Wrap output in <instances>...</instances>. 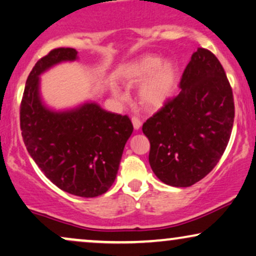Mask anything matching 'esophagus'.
Returning a JSON list of instances; mask_svg holds the SVG:
<instances>
[{
  "label": "esophagus",
  "instance_id": "34e87169",
  "mask_svg": "<svg viewBox=\"0 0 256 256\" xmlns=\"http://www.w3.org/2000/svg\"><path fill=\"white\" fill-rule=\"evenodd\" d=\"M132 123H133V127L135 130H138V129L141 128V126H142V123H141V121L138 118H132Z\"/></svg>",
  "mask_w": 256,
  "mask_h": 256
}]
</instances>
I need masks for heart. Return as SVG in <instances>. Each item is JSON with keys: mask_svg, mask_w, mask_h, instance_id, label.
<instances>
[{"mask_svg": "<svg viewBox=\"0 0 256 256\" xmlns=\"http://www.w3.org/2000/svg\"><path fill=\"white\" fill-rule=\"evenodd\" d=\"M126 80L129 83H144L138 88V100L147 109L162 108L174 96L179 83L178 68L171 60L162 62L160 56H144L135 60L127 68ZM112 92L120 98L118 88Z\"/></svg>", "mask_w": 256, "mask_h": 256, "instance_id": "1", "label": "heart"}]
</instances>
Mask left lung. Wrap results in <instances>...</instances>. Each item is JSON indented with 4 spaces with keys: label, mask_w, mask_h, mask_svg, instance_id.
Segmentation results:
<instances>
[{
    "label": "left lung",
    "mask_w": 256,
    "mask_h": 256,
    "mask_svg": "<svg viewBox=\"0 0 256 256\" xmlns=\"http://www.w3.org/2000/svg\"><path fill=\"white\" fill-rule=\"evenodd\" d=\"M178 96L148 118L150 165L167 185L188 188L217 165L234 124V98L226 72L210 51L198 48L180 80Z\"/></svg>",
    "instance_id": "obj_1"
}]
</instances>
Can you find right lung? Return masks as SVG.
Listing matches in <instances>:
<instances>
[{
    "instance_id": "add662e5",
    "label": "right lung",
    "mask_w": 256,
    "mask_h": 256,
    "mask_svg": "<svg viewBox=\"0 0 256 256\" xmlns=\"http://www.w3.org/2000/svg\"><path fill=\"white\" fill-rule=\"evenodd\" d=\"M77 59L74 48H56L36 62L24 86L20 126L28 153L50 180L68 194L92 198L115 182L133 124L92 100L62 110L44 102L40 76Z\"/></svg>"
}]
</instances>
